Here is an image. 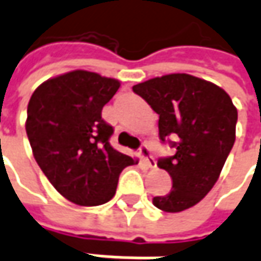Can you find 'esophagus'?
Here are the masks:
<instances>
[{
  "mask_svg": "<svg viewBox=\"0 0 261 261\" xmlns=\"http://www.w3.org/2000/svg\"><path fill=\"white\" fill-rule=\"evenodd\" d=\"M140 159L143 160V162H146V165H147L148 167H156V160H154V158L151 156V151H150V148H148V146H146V144H143L141 147H140Z\"/></svg>",
  "mask_w": 261,
  "mask_h": 261,
  "instance_id": "esophagus-1",
  "label": "esophagus"
}]
</instances>
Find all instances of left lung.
Returning a JSON list of instances; mask_svg holds the SVG:
<instances>
[{
	"instance_id": "8db88e82",
	"label": "left lung",
	"mask_w": 261,
	"mask_h": 261,
	"mask_svg": "<svg viewBox=\"0 0 261 261\" xmlns=\"http://www.w3.org/2000/svg\"><path fill=\"white\" fill-rule=\"evenodd\" d=\"M133 91L159 114V137L176 150L158 160L172 177V189L154 196L153 205L165 212L185 211L218 180L236 141L237 108L222 88L188 73L153 77Z\"/></svg>"
}]
</instances>
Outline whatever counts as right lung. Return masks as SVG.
Masks as SVG:
<instances>
[{"instance_id": "right-lung-1", "label": "right lung", "mask_w": 261, "mask_h": 261, "mask_svg": "<svg viewBox=\"0 0 261 261\" xmlns=\"http://www.w3.org/2000/svg\"><path fill=\"white\" fill-rule=\"evenodd\" d=\"M120 85L77 69L47 79L29 101L25 131L33 156L53 188L81 206L108 202L122 169L137 163L111 147L113 127L101 117Z\"/></svg>"}]
</instances>
